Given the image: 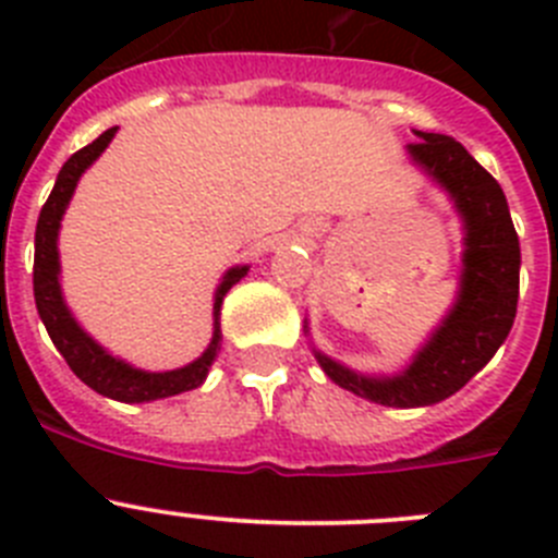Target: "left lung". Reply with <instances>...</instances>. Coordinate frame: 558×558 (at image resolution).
I'll return each instance as SVG.
<instances>
[{
	"instance_id": "1",
	"label": "left lung",
	"mask_w": 558,
	"mask_h": 558,
	"mask_svg": "<svg viewBox=\"0 0 558 558\" xmlns=\"http://www.w3.org/2000/svg\"><path fill=\"white\" fill-rule=\"evenodd\" d=\"M413 165L450 195L463 223L458 293L425 347L397 374H360L313 347L335 386L386 408H427L461 391L509 338L520 299V240L500 184L445 133L413 131ZM304 332H310L304 322Z\"/></svg>"
}]
</instances>
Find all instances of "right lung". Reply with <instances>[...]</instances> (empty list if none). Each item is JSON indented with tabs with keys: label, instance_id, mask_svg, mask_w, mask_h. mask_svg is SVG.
I'll list each match as a JSON object with an SVG mask.
<instances>
[{
	"label": "right lung",
	"instance_id": "right-lung-1",
	"mask_svg": "<svg viewBox=\"0 0 558 558\" xmlns=\"http://www.w3.org/2000/svg\"><path fill=\"white\" fill-rule=\"evenodd\" d=\"M117 128H108L106 133H100L92 145H86L83 150H77L75 156H69L66 165L58 172L56 186L49 192L47 204L41 206V215H38L36 226V263H33V293H36V307L41 315L44 327H47L49 338L56 343L58 352L63 354V360L69 363V368L77 374V377L86 383L92 391L102 393L108 399H117V402H128V405H140V402H153V399L175 397V393L192 391V388L204 386L206 374H209L211 363L220 352V304H223V295L234 288L245 274H248V265H234L223 274L218 290H215V324H211V340L209 347L204 349L201 357H195L192 363L181 368H172V372H145V368H136L131 363H125L122 357H113L106 347H100L86 329L77 324V318L72 315V310L63 302L61 290V259H58V231H61L63 211H66L69 201L75 195V186L81 181L83 172L100 159V153L111 145Z\"/></svg>",
	"mask_w": 558,
	"mask_h": 558
}]
</instances>
